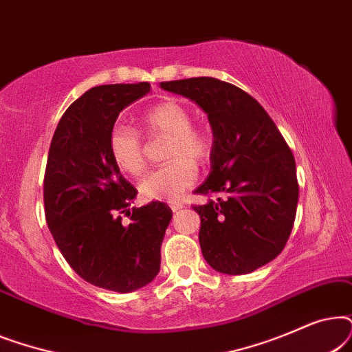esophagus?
Returning <instances> with one entry per match:
<instances>
[{
	"label": "esophagus",
	"instance_id": "34e87169",
	"mask_svg": "<svg viewBox=\"0 0 352 352\" xmlns=\"http://www.w3.org/2000/svg\"><path fill=\"white\" fill-rule=\"evenodd\" d=\"M170 206H171L173 211H179V210L184 208V204H181V201H171Z\"/></svg>",
	"mask_w": 352,
	"mask_h": 352
}]
</instances>
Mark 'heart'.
Here are the masks:
<instances>
[{
	"mask_svg": "<svg viewBox=\"0 0 352 352\" xmlns=\"http://www.w3.org/2000/svg\"><path fill=\"white\" fill-rule=\"evenodd\" d=\"M142 124L148 136H170L166 158L171 162L148 171L139 190L148 200H176L194 184L197 171L192 163L204 162L210 155L211 139L204 129L192 126L190 112L177 102H163L147 110ZM109 152L122 171L133 176L142 171V139L133 128L115 124L109 136Z\"/></svg>",
	"mask_w": 352,
	"mask_h": 352,
	"instance_id": "heart-1",
	"label": "heart"
}]
</instances>
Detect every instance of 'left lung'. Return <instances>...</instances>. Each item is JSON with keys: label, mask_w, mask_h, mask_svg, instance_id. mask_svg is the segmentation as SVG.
I'll return each mask as SVG.
<instances>
[{"label": "left lung", "mask_w": 352, "mask_h": 352, "mask_svg": "<svg viewBox=\"0 0 352 352\" xmlns=\"http://www.w3.org/2000/svg\"><path fill=\"white\" fill-rule=\"evenodd\" d=\"M160 88L194 100L213 131L211 171L194 206L201 254L214 271L242 276L271 263L285 247L298 205L296 165L276 123L256 99L211 76L163 81Z\"/></svg>", "instance_id": "left-lung-1"}]
</instances>
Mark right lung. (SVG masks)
<instances>
[{
    "instance_id": "right-lung-1",
    "label": "right lung",
    "mask_w": 352,
    "mask_h": 352,
    "mask_svg": "<svg viewBox=\"0 0 352 352\" xmlns=\"http://www.w3.org/2000/svg\"><path fill=\"white\" fill-rule=\"evenodd\" d=\"M151 85L91 88L62 115L52 136L45 175L46 223L62 256L86 282L110 292L146 287L160 271V248L173 211L162 201L122 213L138 190L109 152L120 112Z\"/></svg>"
}]
</instances>
